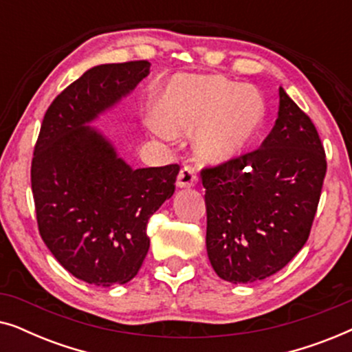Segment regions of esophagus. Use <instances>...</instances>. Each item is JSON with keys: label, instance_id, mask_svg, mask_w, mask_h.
Masks as SVG:
<instances>
[{"label": "esophagus", "instance_id": "1", "mask_svg": "<svg viewBox=\"0 0 352 352\" xmlns=\"http://www.w3.org/2000/svg\"><path fill=\"white\" fill-rule=\"evenodd\" d=\"M197 181H199V179H197L195 168L184 166L179 171V175H177L176 186L179 187V189H189V187H194L197 184Z\"/></svg>", "mask_w": 352, "mask_h": 352}]
</instances>
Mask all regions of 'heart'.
Here are the masks:
<instances>
[{
    "label": "heart",
    "instance_id": "1",
    "mask_svg": "<svg viewBox=\"0 0 352 352\" xmlns=\"http://www.w3.org/2000/svg\"><path fill=\"white\" fill-rule=\"evenodd\" d=\"M158 117L147 118L157 136H192L208 165L239 158L261 131L266 105L258 93L216 75H177L157 98Z\"/></svg>",
    "mask_w": 352,
    "mask_h": 352
}]
</instances>
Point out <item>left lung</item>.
<instances>
[{"mask_svg": "<svg viewBox=\"0 0 352 352\" xmlns=\"http://www.w3.org/2000/svg\"><path fill=\"white\" fill-rule=\"evenodd\" d=\"M327 171L311 118L278 88V113L258 151L201 171L206 253L230 283L271 277L309 237Z\"/></svg>", "mask_w": 352, "mask_h": 352, "instance_id": "8db88e82", "label": "left lung"}]
</instances>
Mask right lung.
<instances>
[{
    "label": "right lung",
    "instance_id": "add662e5",
    "mask_svg": "<svg viewBox=\"0 0 352 352\" xmlns=\"http://www.w3.org/2000/svg\"><path fill=\"white\" fill-rule=\"evenodd\" d=\"M151 72L147 60L86 70L47 109L32 162L40 235L72 276L128 283L151 247L146 226L175 194L177 165L134 170L98 126Z\"/></svg>",
    "mask_w": 352,
    "mask_h": 352
}]
</instances>
